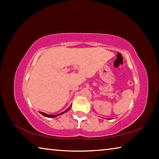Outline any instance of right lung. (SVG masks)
Returning a JSON list of instances; mask_svg holds the SVG:
<instances>
[{
    "instance_id": "right-lung-1",
    "label": "right lung",
    "mask_w": 159,
    "mask_h": 159,
    "mask_svg": "<svg viewBox=\"0 0 159 159\" xmlns=\"http://www.w3.org/2000/svg\"><path fill=\"white\" fill-rule=\"evenodd\" d=\"M71 105L70 106V107H69V108L67 109L66 110H65V111H64L60 113V114H56V115H50V114H45V113H44V112H41V111H40V114H41L43 116H45V117H48V118H55V117H56V116H60V115H61V114H64V113H66V111H68L70 109H71Z\"/></svg>"
}]
</instances>
